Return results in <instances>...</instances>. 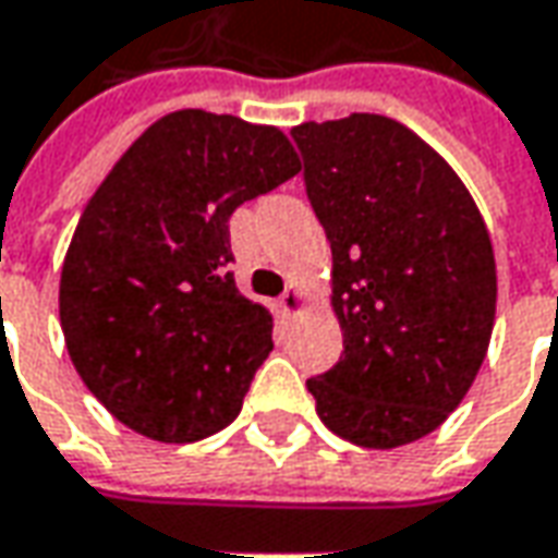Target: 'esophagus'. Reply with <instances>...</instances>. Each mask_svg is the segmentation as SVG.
Instances as JSON below:
<instances>
[{
  "mask_svg": "<svg viewBox=\"0 0 558 558\" xmlns=\"http://www.w3.org/2000/svg\"><path fill=\"white\" fill-rule=\"evenodd\" d=\"M307 311V294L298 289V286H289L286 294L276 301V316H282V319H294L298 313Z\"/></svg>",
  "mask_w": 558,
  "mask_h": 558,
  "instance_id": "esophagus-1",
  "label": "esophagus"
}]
</instances>
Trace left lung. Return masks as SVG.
I'll return each instance as SVG.
<instances>
[{
	"instance_id": "obj_1",
	"label": "left lung",
	"mask_w": 558,
	"mask_h": 558,
	"mask_svg": "<svg viewBox=\"0 0 558 558\" xmlns=\"http://www.w3.org/2000/svg\"><path fill=\"white\" fill-rule=\"evenodd\" d=\"M307 198L332 245V313L344 351L307 381L338 438L395 450L469 395L494 316L497 264L457 170L385 114L291 130Z\"/></svg>"
}]
</instances>
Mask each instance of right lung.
Returning <instances> with one entry per match:
<instances>
[{
	"label": "right lung",
	"mask_w": 558,
	"mask_h": 558,
	"mask_svg": "<svg viewBox=\"0 0 558 558\" xmlns=\"http://www.w3.org/2000/svg\"><path fill=\"white\" fill-rule=\"evenodd\" d=\"M301 170L279 126L183 108L133 142L80 214L58 313L74 369L126 428L161 444L239 416L272 316L229 272V217Z\"/></svg>",
	"instance_id": "obj_1"
}]
</instances>
